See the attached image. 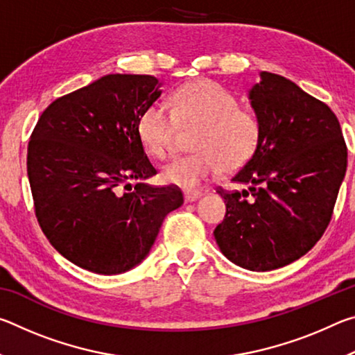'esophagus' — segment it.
I'll return each instance as SVG.
<instances>
[{
  "instance_id": "1",
  "label": "esophagus",
  "mask_w": 355,
  "mask_h": 355,
  "mask_svg": "<svg viewBox=\"0 0 355 355\" xmlns=\"http://www.w3.org/2000/svg\"><path fill=\"white\" fill-rule=\"evenodd\" d=\"M200 197H202V192H197V191H186V192H184V202H186V203H191V202L199 200Z\"/></svg>"
}]
</instances>
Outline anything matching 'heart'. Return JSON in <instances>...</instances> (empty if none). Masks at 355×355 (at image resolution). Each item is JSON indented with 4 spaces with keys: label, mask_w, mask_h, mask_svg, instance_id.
I'll list each match as a JSON object with an SVG mask.
<instances>
[{
    "label": "heart",
    "mask_w": 355,
    "mask_h": 355,
    "mask_svg": "<svg viewBox=\"0 0 355 355\" xmlns=\"http://www.w3.org/2000/svg\"><path fill=\"white\" fill-rule=\"evenodd\" d=\"M178 123L199 128L192 137L196 153L173 159L161 171L166 184L196 191L220 169L235 172L254 158L261 141V123L252 111L219 83L197 80L173 94V111L164 103L150 105L137 122V135L153 158L164 159L175 146Z\"/></svg>",
    "instance_id": "b5f03b06"
}]
</instances>
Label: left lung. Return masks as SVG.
Instances as JSON below:
<instances>
[{"label": "left lung", "mask_w": 355, "mask_h": 355, "mask_svg": "<svg viewBox=\"0 0 355 355\" xmlns=\"http://www.w3.org/2000/svg\"><path fill=\"white\" fill-rule=\"evenodd\" d=\"M249 100L261 141L232 178L248 189L218 191L227 213L214 238L228 260L264 272L296 261L320 241L343 183L347 148L330 107L284 76L261 71Z\"/></svg>", "instance_id": "8db88e82"}]
</instances>
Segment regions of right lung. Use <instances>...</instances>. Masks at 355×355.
<instances>
[{
    "label": "right lung",
    "mask_w": 355,
    "mask_h": 355,
    "mask_svg": "<svg viewBox=\"0 0 355 355\" xmlns=\"http://www.w3.org/2000/svg\"><path fill=\"white\" fill-rule=\"evenodd\" d=\"M161 86L150 75L101 76L53 101L31 135L28 178L39 225L59 254L91 272L137 266L166 216L183 205L177 186L144 182L156 169L137 122ZM130 179L138 183L127 191Z\"/></svg>",
    "instance_id": "add662e5"
}]
</instances>
